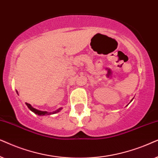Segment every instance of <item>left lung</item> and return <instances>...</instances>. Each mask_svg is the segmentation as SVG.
Instances as JSON below:
<instances>
[{"mask_svg": "<svg viewBox=\"0 0 158 158\" xmlns=\"http://www.w3.org/2000/svg\"><path fill=\"white\" fill-rule=\"evenodd\" d=\"M131 101H132V100H131Z\"/></svg>", "mask_w": 158, "mask_h": 158, "instance_id": "1", "label": "left lung"}]
</instances>
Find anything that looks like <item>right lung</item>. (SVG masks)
<instances>
[{"label": "right lung", "mask_w": 158, "mask_h": 158, "mask_svg": "<svg viewBox=\"0 0 158 158\" xmlns=\"http://www.w3.org/2000/svg\"><path fill=\"white\" fill-rule=\"evenodd\" d=\"M16 92H17V94H18V92L17 91H16ZM25 104L27 105V107H28V108L29 109V110H30L31 111H32L33 113H35V114H37V115H45L55 114V113H57L58 112H60V111L61 110V109H62V108H59L58 109V110H55V111H53V112H48V111H43V110H37V109L33 108V107L31 106L30 104L27 103V102H26V103H25Z\"/></svg>", "instance_id": "obj_1"}]
</instances>
